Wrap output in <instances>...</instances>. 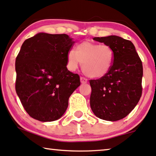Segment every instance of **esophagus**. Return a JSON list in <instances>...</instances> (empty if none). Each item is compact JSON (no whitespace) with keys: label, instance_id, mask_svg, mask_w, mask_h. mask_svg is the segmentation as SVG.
<instances>
[{"label":"esophagus","instance_id":"esophagus-1","mask_svg":"<svg viewBox=\"0 0 156 156\" xmlns=\"http://www.w3.org/2000/svg\"><path fill=\"white\" fill-rule=\"evenodd\" d=\"M80 82H81V83H86L88 82V79L84 77H80Z\"/></svg>","mask_w":156,"mask_h":156}]
</instances>
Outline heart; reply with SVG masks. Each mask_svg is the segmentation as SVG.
<instances>
[{"label": "heart", "instance_id": "b5f03b06", "mask_svg": "<svg viewBox=\"0 0 156 156\" xmlns=\"http://www.w3.org/2000/svg\"><path fill=\"white\" fill-rule=\"evenodd\" d=\"M114 51L109 45L86 41L78 44L75 52L67 55V67L75 70L82 63L83 72L87 76L98 78L105 76L113 66Z\"/></svg>", "mask_w": 156, "mask_h": 156}]
</instances>
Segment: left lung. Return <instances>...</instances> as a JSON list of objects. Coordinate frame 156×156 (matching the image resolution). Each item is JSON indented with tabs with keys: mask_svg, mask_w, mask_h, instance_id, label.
Masks as SVG:
<instances>
[{
	"mask_svg": "<svg viewBox=\"0 0 156 156\" xmlns=\"http://www.w3.org/2000/svg\"><path fill=\"white\" fill-rule=\"evenodd\" d=\"M93 40L111 46L114 60L105 76L90 80V108L101 119H123L133 110L142 95V61L131 41L117 36L95 37Z\"/></svg>",
	"mask_w": 156,
	"mask_h": 156,
	"instance_id": "obj_1",
	"label": "left lung"
}]
</instances>
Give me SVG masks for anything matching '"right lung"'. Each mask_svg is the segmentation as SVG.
Wrapping results in <instances>:
<instances>
[{"mask_svg": "<svg viewBox=\"0 0 156 156\" xmlns=\"http://www.w3.org/2000/svg\"><path fill=\"white\" fill-rule=\"evenodd\" d=\"M74 43L66 34L39 33L23 43L16 59V90L24 109L34 119H59L70 96L80 85L79 76L66 67Z\"/></svg>", "mask_w": 156, "mask_h": 156, "instance_id": "obj_1", "label": "right lung"}]
</instances>
